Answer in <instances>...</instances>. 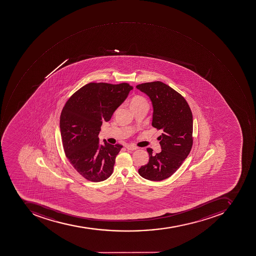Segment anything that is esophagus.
Segmentation results:
<instances>
[{"mask_svg":"<svg viewBox=\"0 0 256 256\" xmlns=\"http://www.w3.org/2000/svg\"><path fill=\"white\" fill-rule=\"evenodd\" d=\"M126 148H128V150H130V151L138 150V147L134 146H133V144H126Z\"/></svg>","mask_w":256,"mask_h":256,"instance_id":"1","label":"esophagus"}]
</instances>
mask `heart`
<instances>
[{
    "mask_svg": "<svg viewBox=\"0 0 256 256\" xmlns=\"http://www.w3.org/2000/svg\"><path fill=\"white\" fill-rule=\"evenodd\" d=\"M142 105H148V102L146 100L144 99V97L141 96H136L133 97L132 99L130 101V106L132 109L138 108V106H142Z\"/></svg>",
    "mask_w": 256,
    "mask_h": 256,
    "instance_id": "heart-1",
    "label": "heart"
}]
</instances>
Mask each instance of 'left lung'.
<instances>
[{
	"instance_id": "obj_1",
	"label": "left lung",
	"mask_w": 256,
	"mask_h": 256,
	"mask_svg": "<svg viewBox=\"0 0 256 256\" xmlns=\"http://www.w3.org/2000/svg\"><path fill=\"white\" fill-rule=\"evenodd\" d=\"M136 88L152 101V127L164 132L160 136L161 152L155 154L147 148L150 160L138 174L147 180H165L179 169L192 148V113L186 100L162 82L142 83Z\"/></svg>"
}]
</instances>
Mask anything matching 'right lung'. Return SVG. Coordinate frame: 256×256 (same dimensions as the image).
<instances>
[{
  "mask_svg": "<svg viewBox=\"0 0 256 256\" xmlns=\"http://www.w3.org/2000/svg\"><path fill=\"white\" fill-rule=\"evenodd\" d=\"M133 87L128 83L90 82L77 90L64 104L60 118L63 148L69 162L90 182L106 180L113 173L120 144H100L102 122L112 118L115 110Z\"/></svg>",
  "mask_w": 256,
  "mask_h": 256,
  "instance_id": "add662e5",
  "label": "right lung"
}]
</instances>
